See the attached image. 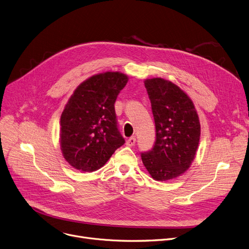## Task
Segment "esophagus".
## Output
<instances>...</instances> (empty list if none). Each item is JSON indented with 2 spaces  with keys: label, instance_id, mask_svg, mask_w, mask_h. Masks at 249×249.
<instances>
[{
  "label": "esophagus",
  "instance_id": "34e87169",
  "mask_svg": "<svg viewBox=\"0 0 249 249\" xmlns=\"http://www.w3.org/2000/svg\"><path fill=\"white\" fill-rule=\"evenodd\" d=\"M135 143H136V138H135V137L129 138V139L126 141V142H125V144L127 145V147H133V145H135Z\"/></svg>",
  "mask_w": 249,
  "mask_h": 249
}]
</instances>
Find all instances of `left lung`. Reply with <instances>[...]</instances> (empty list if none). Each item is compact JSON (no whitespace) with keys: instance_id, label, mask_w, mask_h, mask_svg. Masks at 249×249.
Listing matches in <instances>:
<instances>
[{"instance_id":"left-lung-1","label":"left lung","mask_w":249,"mask_h":249,"mask_svg":"<svg viewBox=\"0 0 249 249\" xmlns=\"http://www.w3.org/2000/svg\"><path fill=\"white\" fill-rule=\"evenodd\" d=\"M156 124V142L142 153V164L156 181H168L191 166L199 145L201 127L192 99L178 85L164 78L144 80Z\"/></svg>"}]
</instances>
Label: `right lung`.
<instances>
[{
	"mask_svg": "<svg viewBox=\"0 0 249 249\" xmlns=\"http://www.w3.org/2000/svg\"><path fill=\"white\" fill-rule=\"evenodd\" d=\"M127 80L119 71L99 73L80 83L68 99L60 118V147L73 168L96 171L124 143L114 102Z\"/></svg>",
	"mask_w": 249,
	"mask_h": 249,
	"instance_id": "add662e5",
	"label": "right lung"
}]
</instances>
